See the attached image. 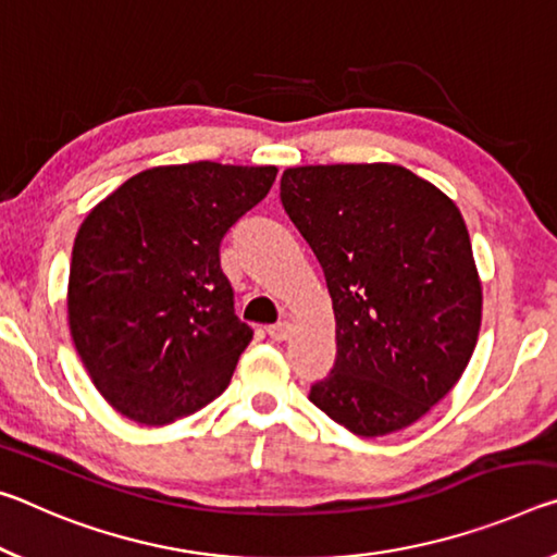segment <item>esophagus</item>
<instances>
[{"instance_id": "1", "label": "esophagus", "mask_w": 557, "mask_h": 557, "mask_svg": "<svg viewBox=\"0 0 557 557\" xmlns=\"http://www.w3.org/2000/svg\"><path fill=\"white\" fill-rule=\"evenodd\" d=\"M269 335L273 341H288L290 335V323L288 321H281L276 325H269Z\"/></svg>"}]
</instances>
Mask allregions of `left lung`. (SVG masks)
<instances>
[{
	"instance_id": "8db88e82",
	"label": "left lung",
	"mask_w": 557,
	"mask_h": 557,
	"mask_svg": "<svg viewBox=\"0 0 557 557\" xmlns=\"http://www.w3.org/2000/svg\"><path fill=\"white\" fill-rule=\"evenodd\" d=\"M281 202L335 313L338 355L308 399L358 436L414 424L479 341L484 296L459 207L389 162L288 168Z\"/></svg>"
}]
</instances>
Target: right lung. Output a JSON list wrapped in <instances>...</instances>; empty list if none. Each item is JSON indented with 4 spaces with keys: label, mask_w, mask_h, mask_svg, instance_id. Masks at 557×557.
<instances>
[{
    "label": "right lung",
    "mask_w": 557,
    "mask_h": 557,
    "mask_svg": "<svg viewBox=\"0 0 557 557\" xmlns=\"http://www.w3.org/2000/svg\"><path fill=\"white\" fill-rule=\"evenodd\" d=\"M276 168L189 162L138 172L73 242L71 341L115 412L162 426L222 395L253 331L234 313L219 244Z\"/></svg>",
    "instance_id": "right-lung-1"
}]
</instances>
